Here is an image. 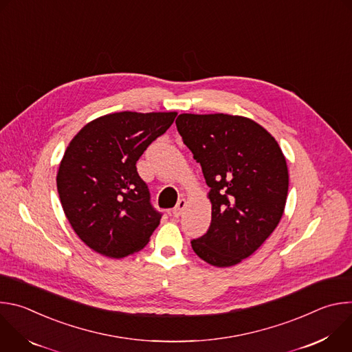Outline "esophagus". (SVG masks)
Wrapping results in <instances>:
<instances>
[{
	"instance_id": "34e87169",
	"label": "esophagus",
	"mask_w": 352,
	"mask_h": 352,
	"mask_svg": "<svg viewBox=\"0 0 352 352\" xmlns=\"http://www.w3.org/2000/svg\"><path fill=\"white\" fill-rule=\"evenodd\" d=\"M186 200L185 199H179L178 200V204H177V206L173 209V214H174V217H179L182 213H184V210H185V208H186Z\"/></svg>"
}]
</instances>
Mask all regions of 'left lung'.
I'll use <instances>...</instances> for the list:
<instances>
[{
  "label": "left lung",
  "mask_w": 352,
  "mask_h": 352,
  "mask_svg": "<svg viewBox=\"0 0 352 352\" xmlns=\"http://www.w3.org/2000/svg\"><path fill=\"white\" fill-rule=\"evenodd\" d=\"M177 129L202 166L212 204L208 232L193 252L216 267L241 263L278 226L288 167L277 140L254 120L230 114H179Z\"/></svg>",
  "instance_id": "8db88e82"
}]
</instances>
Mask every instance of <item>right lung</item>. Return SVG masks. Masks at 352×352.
I'll use <instances>...</instances> for the list:
<instances>
[{"label": "right lung", "instance_id": "1", "mask_svg": "<svg viewBox=\"0 0 352 352\" xmlns=\"http://www.w3.org/2000/svg\"><path fill=\"white\" fill-rule=\"evenodd\" d=\"M175 117L113 113L87 122L69 142L57 189L69 224L94 252L111 259L139 252L160 224L136 162Z\"/></svg>", "mask_w": 352, "mask_h": 352}]
</instances>
